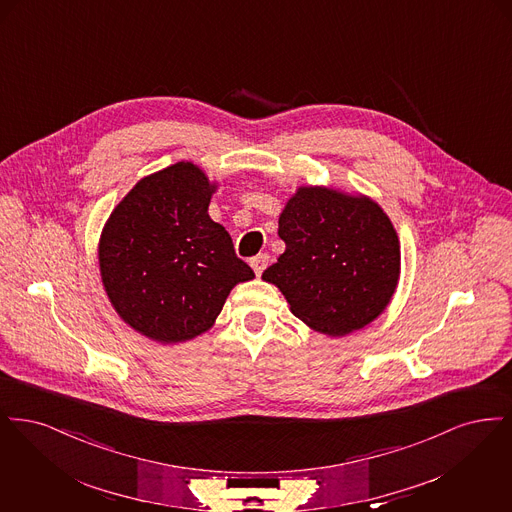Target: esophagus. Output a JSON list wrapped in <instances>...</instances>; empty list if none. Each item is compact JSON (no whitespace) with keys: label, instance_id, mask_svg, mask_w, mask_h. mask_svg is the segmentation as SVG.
<instances>
[{"label":"esophagus","instance_id":"esophagus-1","mask_svg":"<svg viewBox=\"0 0 512 512\" xmlns=\"http://www.w3.org/2000/svg\"><path fill=\"white\" fill-rule=\"evenodd\" d=\"M267 265V253H261V255H257V257H253V259H251V268L255 270V274H257V276H261V274H263V270L267 268Z\"/></svg>","mask_w":512,"mask_h":512}]
</instances>
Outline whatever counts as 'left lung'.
Wrapping results in <instances>:
<instances>
[{
    "mask_svg": "<svg viewBox=\"0 0 512 512\" xmlns=\"http://www.w3.org/2000/svg\"><path fill=\"white\" fill-rule=\"evenodd\" d=\"M278 236L286 251L263 280L309 328L340 338L390 305L401 245L390 217L368 195L299 186L280 213Z\"/></svg>",
    "mask_w": 512,
    "mask_h": 512,
    "instance_id": "obj_1",
    "label": "left lung"
}]
</instances>
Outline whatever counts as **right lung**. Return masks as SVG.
Instances as JSON below:
<instances>
[{
  "instance_id": "add662e5",
  "label": "right lung",
  "mask_w": 512,
  "mask_h": 512,
  "mask_svg": "<svg viewBox=\"0 0 512 512\" xmlns=\"http://www.w3.org/2000/svg\"><path fill=\"white\" fill-rule=\"evenodd\" d=\"M219 182L192 161L144 176L99 236V274L117 315L138 334L172 345L207 332L226 297L255 278L207 209Z\"/></svg>"
}]
</instances>
